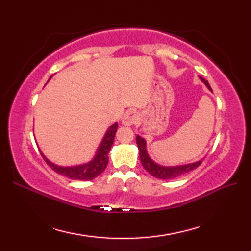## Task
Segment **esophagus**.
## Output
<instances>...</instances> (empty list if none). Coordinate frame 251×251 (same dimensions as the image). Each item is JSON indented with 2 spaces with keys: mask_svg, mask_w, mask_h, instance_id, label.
<instances>
[{
  "mask_svg": "<svg viewBox=\"0 0 251 251\" xmlns=\"http://www.w3.org/2000/svg\"><path fill=\"white\" fill-rule=\"evenodd\" d=\"M139 120V117H138V114L136 113L135 111H128L126 112L124 117H123V124L126 125V126H129L132 124H136V123Z\"/></svg>",
  "mask_w": 251,
  "mask_h": 251,
  "instance_id": "1",
  "label": "esophagus"
}]
</instances>
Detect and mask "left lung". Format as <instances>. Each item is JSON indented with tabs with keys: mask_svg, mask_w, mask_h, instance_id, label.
<instances>
[{
	"mask_svg": "<svg viewBox=\"0 0 251 251\" xmlns=\"http://www.w3.org/2000/svg\"><path fill=\"white\" fill-rule=\"evenodd\" d=\"M202 82L206 84V86L211 90L210 85L208 84L205 78L201 77ZM137 145L138 148H139V155H140V161L142 166L145 167L147 172L152 175L153 177L158 178V179H163V180H167V179H174L180 177L186 173L192 172L195 168H197L201 164V161L196 162L194 164H189V165H184V166H178V167H163L159 166L156 163H154L152 159L149 157L148 153H147V149H146V140L143 138L137 136Z\"/></svg>",
	"mask_w": 251,
	"mask_h": 251,
	"instance_id": "obj_1",
	"label": "left lung"
}]
</instances>
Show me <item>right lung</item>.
Segmentation results:
<instances>
[{
  "label": "right lung",
  "instance_id": "add662e5",
  "mask_svg": "<svg viewBox=\"0 0 251 251\" xmlns=\"http://www.w3.org/2000/svg\"><path fill=\"white\" fill-rule=\"evenodd\" d=\"M117 123L112 125L110 128L106 131L104 138L102 139V142L98 149L97 154H96L95 158L92 162H89L85 165H81V166L75 167H61L57 166V165L50 163L47 159L43 153H41V155L43 156L44 161L47 163V165L54 170L55 173L59 174L65 177L72 179V180H93L96 177H98L100 174L103 173L106 165L109 162V151L114 142V137L117 130Z\"/></svg>",
  "mask_w": 251,
  "mask_h": 251
}]
</instances>
